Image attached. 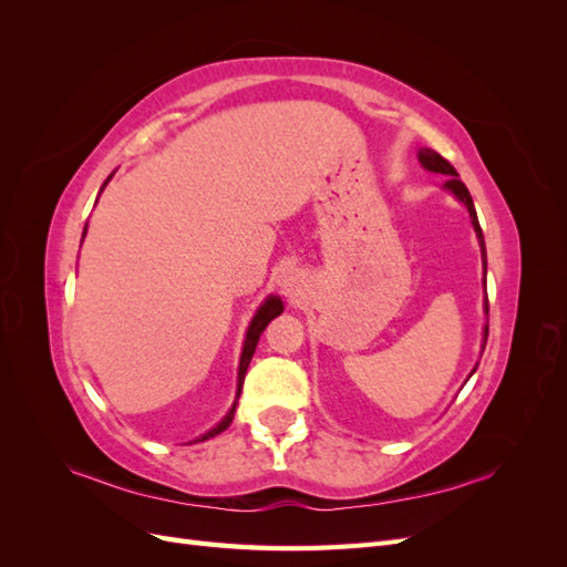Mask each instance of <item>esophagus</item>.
<instances>
[{
	"label": "esophagus",
	"mask_w": 567,
	"mask_h": 567,
	"mask_svg": "<svg viewBox=\"0 0 567 567\" xmlns=\"http://www.w3.org/2000/svg\"><path fill=\"white\" fill-rule=\"evenodd\" d=\"M281 288H284V296H288L290 300H296L300 296V288H302V281L298 274H286V277L281 279Z\"/></svg>",
	"instance_id": "34e87169"
}]
</instances>
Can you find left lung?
I'll list each match as a JSON object with an SVG mask.
<instances>
[{
	"instance_id": "left-lung-1",
	"label": "left lung",
	"mask_w": 567,
	"mask_h": 567,
	"mask_svg": "<svg viewBox=\"0 0 567 567\" xmlns=\"http://www.w3.org/2000/svg\"><path fill=\"white\" fill-rule=\"evenodd\" d=\"M419 163L425 167V169H431V173H440V175H447L450 179L444 182V188H447V192H452L463 205H466L468 208V213H471V221H473V229H475V234H477V244H480V250H483V267H485V274H487V252H485V236H483V229H480V221H477V213H475V205H473V198H471V194H468V188H466V184H463L461 179H458V173L456 169L452 167V163L450 161H444L437 151H433V148H421L419 151ZM485 312H489V302L485 300ZM487 333H489V329L485 326V333H483V350H485V342H487ZM477 369V367H475ZM473 369V371H475ZM473 371H471V375H473Z\"/></svg>"
}]
</instances>
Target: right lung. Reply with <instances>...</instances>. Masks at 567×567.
Here are the masks:
<instances>
[{
  "instance_id": "obj_1",
  "label": "right lung",
  "mask_w": 567,
  "mask_h": 567,
  "mask_svg": "<svg viewBox=\"0 0 567 567\" xmlns=\"http://www.w3.org/2000/svg\"><path fill=\"white\" fill-rule=\"evenodd\" d=\"M113 177V175H111ZM109 177V179H111ZM109 179L104 182V186L109 184ZM101 186V188H104ZM84 234H87V227H84ZM84 234H82V238H84ZM284 312V302H281V298L279 296H269L262 305H260V310L255 312V317H252V321H250V326H248V333H246V342H244V352H241V364H238V383H236V400H238V394H241V388H244V379H246V371H248V364H250V359H252V354H255V348H257V340H260V336H262V331L267 329V323L274 319V317H279ZM234 411H236V402L231 404V409H229V414L221 419L213 431H208L205 435H200L196 442H203V440H210V437H215V435H219L221 431H227L229 427V423L234 421Z\"/></svg>"
}]
</instances>
